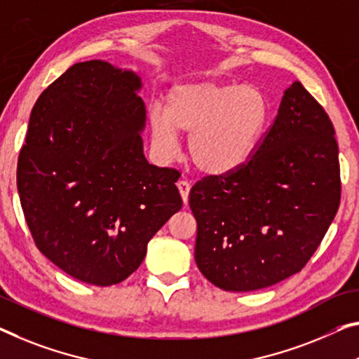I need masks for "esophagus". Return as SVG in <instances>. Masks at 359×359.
Masks as SVG:
<instances>
[{"mask_svg": "<svg viewBox=\"0 0 359 359\" xmlns=\"http://www.w3.org/2000/svg\"><path fill=\"white\" fill-rule=\"evenodd\" d=\"M176 186H178L180 189V194H181V198H183V202L187 203V198H189V189H191V183L184 178H181L178 183H176Z\"/></svg>", "mask_w": 359, "mask_h": 359, "instance_id": "1", "label": "esophagus"}]
</instances>
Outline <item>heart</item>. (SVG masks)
I'll list each match as a JSON object with an SVG mask.
<instances>
[{
  "mask_svg": "<svg viewBox=\"0 0 359 359\" xmlns=\"http://www.w3.org/2000/svg\"><path fill=\"white\" fill-rule=\"evenodd\" d=\"M268 117L263 95L252 86L186 81L173 86L165 112L149 114L154 147L168 158L178 149V131L189 133L187 152L203 173L223 175L252 156Z\"/></svg>",
  "mask_w": 359,
  "mask_h": 359,
  "instance_id": "obj_1",
  "label": "heart"
}]
</instances>
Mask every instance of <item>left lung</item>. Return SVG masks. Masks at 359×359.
Segmentation results:
<instances>
[{"mask_svg": "<svg viewBox=\"0 0 359 359\" xmlns=\"http://www.w3.org/2000/svg\"><path fill=\"white\" fill-rule=\"evenodd\" d=\"M334 135L326 110L295 81L249 161L192 186L194 257L213 285L250 292L302 271L339 210Z\"/></svg>", "mask_w": 359, "mask_h": 359, "instance_id": "1", "label": "left lung"}]
</instances>
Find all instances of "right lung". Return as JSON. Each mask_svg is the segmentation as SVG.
Listing matches in <instances>:
<instances>
[{
    "instance_id": "add662e5",
    "label": "right lung",
    "mask_w": 359,
    "mask_h": 359,
    "mask_svg": "<svg viewBox=\"0 0 359 359\" xmlns=\"http://www.w3.org/2000/svg\"><path fill=\"white\" fill-rule=\"evenodd\" d=\"M135 72L74 64L33 106L18 191L35 245L81 283L118 284L183 207L180 172L142 152L146 106Z\"/></svg>"
}]
</instances>
